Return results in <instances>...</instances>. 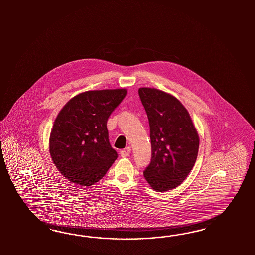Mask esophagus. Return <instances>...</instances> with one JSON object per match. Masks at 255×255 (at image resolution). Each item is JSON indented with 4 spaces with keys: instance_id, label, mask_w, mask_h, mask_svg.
<instances>
[{
    "instance_id": "esophagus-1",
    "label": "esophagus",
    "mask_w": 255,
    "mask_h": 255,
    "mask_svg": "<svg viewBox=\"0 0 255 255\" xmlns=\"http://www.w3.org/2000/svg\"><path fill=\"white\" fill-rule=\"evenodd\" d=\"M130 153H131V147H125L124 149L121 151V156L122 157H127V156L130 155Z\"/></svg>"
}]
</instances>
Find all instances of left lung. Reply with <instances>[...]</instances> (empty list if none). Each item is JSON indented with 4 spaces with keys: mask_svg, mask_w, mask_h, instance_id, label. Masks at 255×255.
<instances>
[{
    "mask_svg": "<svg viewBox=\"0 0 255 255\" xmlns=\"http://www.w3.org/2000/svg\"><path fill=\"white\" fill-rule=\"evenodd\" d=\"M139 97L147 112L151 161L144 177L157 192L180 185L196 161L199 136L187 109L171 94L140 88Z\"/></svg>",
    "mask_w": 255,
    "mask_h": 255,
    "instance_id": "1",
    "label": "left lung"
}]
</instances>
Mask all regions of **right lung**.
<instances>
[{
	"instance_id": "obj_1",
	"label": "right lung",
	"mask_w": 255,
	"mask_h": 255,
	"mask_svg": "<svg viewBox=\"0 0 255 255\" xmlns=\"http://www.w3.org/2000/svg\"><path fill=\"white\" fill-rule=\"evenodd\" d=\"M127 91L102 90L80 93L55 120L49 151L56 167L70 181L91 186L103 178L118 158L108 138V118Z\"/></svg>"
}]
</instances>
